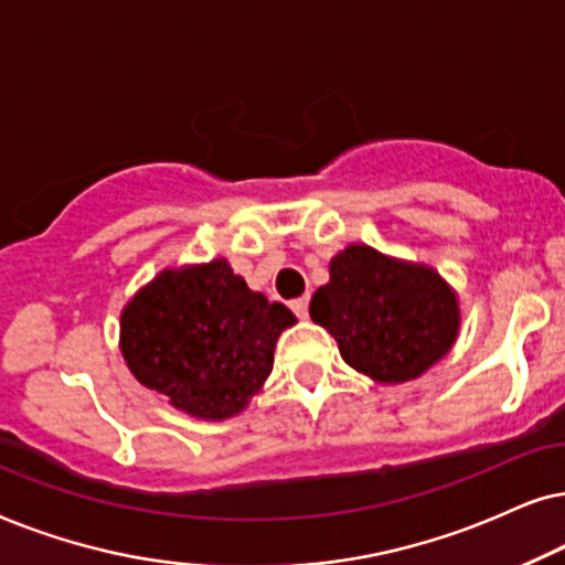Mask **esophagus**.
<instances>
[{"instance_id":"34e87169","label":"esophagus","mask_w":565,"mask_h":565,"mask_svg":"<svg viewBox=\"0 0 565 565\" xmlns=\"http://www.w3.org/2000/svg\"><path fill=\"white\" fill-rule=\"evenodd\" d=\"M291 310H295L297 318H307V312H310V297H299L291 302Z\"/></svg>"}]
</instances>
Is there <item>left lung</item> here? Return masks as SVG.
I'll return each mask as SVG.
<instances>
[{
    "mask_svg": "<svg viewBox=\"0 0 565 565\" xmlns=\"http://www.w3.org/2000/svg\"><path fill=\"white\" fill-rule=\"evenodd\" d=\"M310 318L335 338L345 364L377 382L420 377L452 349L460 328L445 278L366 245L330 260V281L315 291Z\"/></svg>",
    "mask_w": 565,
    "mask_h": 565,
    "instance_id": "obj_1",
    "label": "left lung"
}]
</instances>
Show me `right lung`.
Returning a JSON list of instances; mask_svg holds the SVG:
<instances>
[{"label":"right lung","instance_id":"obj_1","mask_svg":"<svg viewBox=\"0 0 565 565\" xmlns=\"http://www.w3.org/2000/svg\"><path fill=\"white\" fill-rule=\"evenodd\" d=\"M297 318L232 274L227 260L162 270L120 315V351L141 385L195 418H230L274 366Z\"/></svg>","mask_w":565,"mask_h":565}]
</instances>
